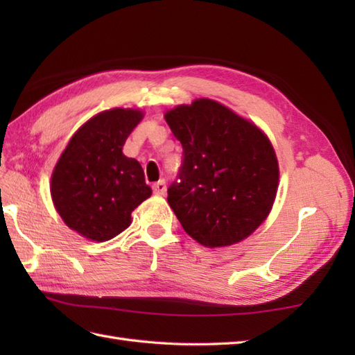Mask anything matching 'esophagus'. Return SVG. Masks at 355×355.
Here are the masks:
<instances>
[{"label": "esophagus", "instance_id": "1", "mask_svg": "<svg viewBox=\"0 0 355 355\" xmlns=\"http://www.w3.org/2000/svg\"><path fill=\"white\" fill-rule=\"evenodd\" d=\"M153 189H154L155 195H164L166 193V182H164V180H160V182H157L153 186Z\"/></svg>", "mask_w": 355, "mask_h": 355}]
</instances>
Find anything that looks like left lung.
Here are the masks:
<instances>
[{
    "label": "left lung",
    "instance_id": "1",
    "mask_svg": "<svg viewBox=\"0 0 355 355\" xmlns=\"http://www.w3.org/2000/svg\"><path fill=\"white\" fill-rule=\"evenodd\" d=\"M164 119L183 146L168 202L187 235L206 247L252 235L277 192V160L267 135L210 99L180 105Z\"/></svg>",
    "mask_w": 355,
    "mask_h": 355
}]
</instances>
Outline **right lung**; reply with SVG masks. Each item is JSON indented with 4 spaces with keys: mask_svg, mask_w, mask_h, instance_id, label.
Returning a JSON list of instances; mask_svg holds the SVG:
<instances>
[{
    "mask_svg": "<svg viewBox=\"0 0 355 355\" xmlns=\"http://www.w3.org/2000/svg\"><path fill=\"white\" fill-rule=\"evenodd\" d=\"M143 114L114 108L89 119L73 135L51 175V198L65 224L93 241H108L131 224L150 197L145 172L122 148Z\"/></svg>",
    "mask_w": 355,
    "mask_h": 355,
    "instance_id": "right-lung-1",
    "label": "right lung"
}]
</instances>
